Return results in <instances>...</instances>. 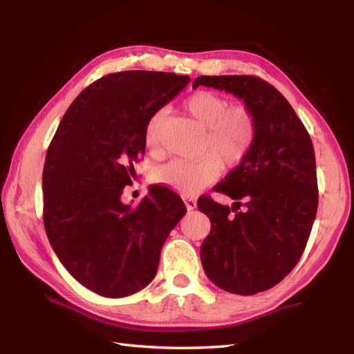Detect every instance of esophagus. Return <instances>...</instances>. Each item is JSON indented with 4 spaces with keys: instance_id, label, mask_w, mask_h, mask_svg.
Instances as JSON below:
<instances>
[{
    "instance_id": "1",
    "label": "esophagus",
    "mask_w": 354,
    "mask_h": 354,
    "mask_svg": "<svg viewBox=\"0 0 354 354\" xmlns=\"http://www.w3.org/2000/svg\"><path fill=\"white\" fill-rule=\"evenodd\" d=\"M185 207H187V209H189V212H192V209H194L196 208V201L194 199H185Z\"/></svg>"
}]
</instances>
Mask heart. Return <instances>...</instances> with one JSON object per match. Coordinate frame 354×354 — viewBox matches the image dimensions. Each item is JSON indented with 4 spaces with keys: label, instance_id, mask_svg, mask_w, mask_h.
Returning <instances> with one entry per match:
<instances>
[{
    "label": "heart",
    "instance_id": "heart-1",
    "mask_svg": "<svg viewBox=\"0 0 354 354\" xmlns=\"http://www.w3.org/2000/svg\"><path fill=\"white\" fill-rule=\"evenodd\" d=\"M184 108L205 129L199 145V155L204 156L192 161L171 160L160 165L153 178L184 196H193L219 178L221 167H236L243 160L254 145L257 123L246 104H228L223 95L207 89L187 97ZM161 120V112H158L146 127V146L152 153L160 149Z\"/></svg>",
    "mask_w": 354,
    "mask_h": 354
}]
</instances>
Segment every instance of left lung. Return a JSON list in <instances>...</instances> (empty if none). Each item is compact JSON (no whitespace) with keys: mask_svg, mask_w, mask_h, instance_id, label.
<instances>
[{"mask_svg":"<svg viewBox=\"0 0 354 354\" xmlns=\"http://www.w3.org/2000/svg\"><path fill=\"white\" fill-rule=\"evenodd\" d=\"M199 85L237 95L257 123L251 150L214 189L234 205L209 196L198 202L212 222L201 246L207 277L227 292L254 295L280 283L304 252L318 209L313 145L290 103L266 80L199 76L193 88Z\"/></svg>","mask_w":354,"mask_h":354,"instance_id":"8db88e82","label":"left lung"}]
</instances>
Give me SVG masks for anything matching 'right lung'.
Masks as SVG:
<instances>
[{"label": "right lung", "instance_id": "obj_1", "mask_svg": "<svg viewBox=\"0 0 354 354\" xmlns=\"http://www.w3.org/2000/svg\"><path fill=\"white\" fill-rule=\"evenodd\" d=\"M189 82L161 71L103 76L76 97L50 142L42 173L47 237L65 269L102 297L146 288L187 213L167 187L152 185L135 208L122 194L145 155L149 120Z\"/></svg>", "mask_w": 354, "mask_h": 354}]
</instances>
